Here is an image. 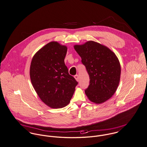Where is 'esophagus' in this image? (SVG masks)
I'll return each instance as SVG.
<instances>
[{
	"label": "esophagus",
	"mask_w": 147,
	"mask_h": 147,
	"mask_svg": "<svg viewBox=\"0 0 147 147\" xmlns=\"http://www.w3.org/2000/svg\"><path fill=\"white\" fill-rule=\"evenodd\" d=\"M74 78H75L76 80V81H78V80H79V76H78V75H75Z\"/></svg>",
	"instance_id": "esophagus-1"
}]
</instances>
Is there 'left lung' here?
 I'll return each instance as SVG.
<instances>
[{
	"label": "left lung",
	"instance_id": "8db88e82",
	"mask_svg": "<svg viewBox=\"0 0 147 147\" xmlns=\"http://www.w3.org/2000/svg\"><path fill=\"white\" fill-rule=\"evenodd\" d=\"M74 48L89 75L86 95L95 103L105 102L114 94L119 84L121 67L117 57L107 47L94 41Z\"/></svg>",
	"mask_w": 147,
	"mask_h": 147
}]
</instances>
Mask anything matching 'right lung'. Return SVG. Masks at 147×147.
Masks as SVG:
<instances>
[{"label": "right lung", "mask_w": 147, "mask_h": 147, "mask_svg": "<svg viewBox=\"0 0 147 147\" xmlns=\"http://www.w3.org/2000/svg\"><path fill=\"white\" fill-rule=\"evenodd\" d=\"M66 53V46L51 42L39 49L31 62L32 85L42 101L51 108L69 104L78 84L65 65Z\"/></svg>", "instance_id": "obj_1"}]
</instances>
